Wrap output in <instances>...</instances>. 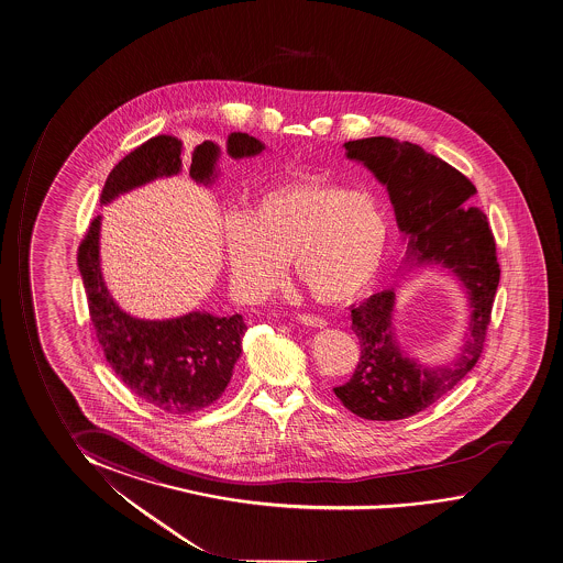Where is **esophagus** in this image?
<instances>
[{
  "mask_svg": "<svg viewBox=\"0 0 563 563\" xmlns=\"http://www.w3.org/2000/svg\"><path fill=\"white\" fill-rule=\"evenodd\" d=\"M297 320H299V322H301V324H305V327H312V328L327 327V320L319 319V317H314V314H299V317H297Z\"/></svg>",
  "mask_w": 563,
  "mask_h": 563,
  "instance_id": "esophagus-1",
  "label": "esophagus"
}]
</instances>
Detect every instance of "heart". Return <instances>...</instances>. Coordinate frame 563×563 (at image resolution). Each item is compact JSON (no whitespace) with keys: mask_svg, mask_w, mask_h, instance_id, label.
Returning <instances> with one entry per match:
<instances>
[{"mask_svg":"<svg viewBox=\"0 0 563 563\" xmlns=\"http://www.w3.org/2000/svg\"><path fill=\"white\" fill-rule=\"evenodd\" d=\"M390 223L375 194L328 180H297L256 194L251 211H227L221 243L236 294L261 301L287 262L314 301L365 294L385 261Z\"/></svg>","mask_w":563,"mask_h":563,"instance_id":"b5f03b06","label":"heart"}]
</instances>
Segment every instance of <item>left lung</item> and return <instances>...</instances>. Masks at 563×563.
Segmentation results:
<instances>
[{
  "label": "left lung",
  "mask_w": 563,
  "mask_h": 563,
  "mask_svg": "<svg viewBox=\"0 0 563 563\" xmlns=\"http://www.w3.org/2000/svg\"><path fill=\"white\" fill-rule=\"evenodd\" d=\"M344 147L347 159L363 163L386 186L408 243L406 262L449 269L471 301V324L461 353L433 367L406 355L396 342L395 287L352 307L361 357L353 377L336 386L334 395L365 420H404L437 402L476 365L501 269L486 216L466 206L476 186L456 168L416 143L385 135L347 142Z\"/></svg>",
  "instance_id": "obj_1"
}]
</instances>
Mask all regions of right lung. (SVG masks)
<instances>
[{"instance_id":"add662e5","label":"right lung","mask_w":563,"mask_h":563,"mask_svg":"<svg viewBox=\"0 0 563 563\" xmlns=\"http://www.w3.org/2000/svg\"><path fill=\"white\" fill-rule=\"evenodd\" d=\"M264 143L243 132L227 137V153L233 159L254 157ZM183 142L175 135H155L128 153L110 170L101 203L120 194L147 185L155 178L173 177L183 170ZM219 150L203 142L194 150L190 177L211 185L218 177ZM101 216L92 219L77 251V266L84 279L92 328L104 357L117 377L157 410L185 416L202 410L225 393L233 367L241 357L244 324L241 314L213 317L192 311L168 320L130 317L118 307L104 286L99 258Z\"/></svg>"}]
</instances>
